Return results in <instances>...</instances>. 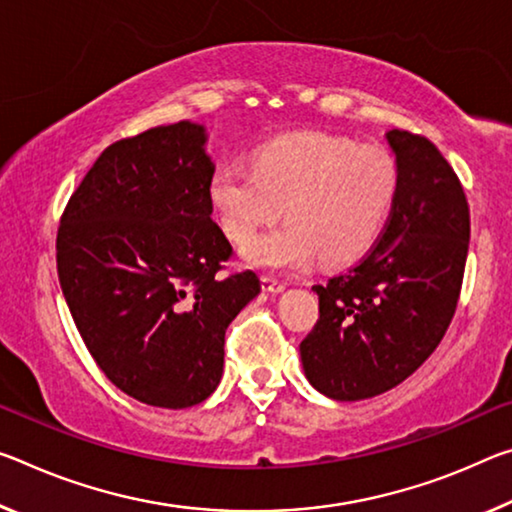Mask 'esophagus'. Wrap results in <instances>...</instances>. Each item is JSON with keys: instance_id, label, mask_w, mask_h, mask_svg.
I'll use <instances>...</instances> for the list:
<instances>
[{"instance_id": "34e87169", "label": "esophagus", "mask_w": 512, "mask_h": 512, "mask_svg": "<svg viewBox=\"0 0 512 512\" xmlns=\"http://www.w3.org/2000/svg\"><path fill=\"white\" fill-rule=\"evenodd\" d=\"M285 282L273 278V275H262V289L269 291V294H280V291H285Z\"/></svg>"}]
</instances>
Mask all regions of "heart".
I'll return each mask as SVG.
<instances>
[{
    "label": "heart",
    "instance_id": "heart-1",
    "mask_svg": "<svg viewBox=\"0 0 512 512\" xmlns=\"http://www.w3.org/2000/svg\"><path fill=\"white\" fill-rule=\"evenodd\" d=\"M399 168L376 145L337 136H287L257 152L255 170L225 166L209 184V200L223 232L248 241L277 220L288 223L250 241L243 257L264 269H303L319 257L342 266L362 257L392 212Z\"/></svg>",
    "mask_w": 512,
    "mask_h": 512
}]
</instances>
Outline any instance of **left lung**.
I'll list each match as a JSON object with an SVG mask.
<instances>
[{"label": "left lung", "mask_w": 512, "mask_h": 512, "mask_svg": "<svg viewBox=\"0 0 512 512\" xmlns=\"http://www.w3.org/2000/svg\"><path fill=\"white\" fill-rule=\"evenodd\" d=\"M399 189L358 264L314 285L319 321L300 342L321 394L360 401L403 383L456 314L469 248V205L456 170L424 136L392 129Z\"/></svg>", "instance_id": "1"}]
</instances>
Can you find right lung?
<instances>
[{"instance_id": "right-lung-1", "label": "right lung", "mask_w": 512, "mask_h": 512, "mask_svg": "<svg viewBox=\"0 0 512 512\" xmlns=\"http://www.w3.org/2000/svg\"><path fill=\"white\" fill-rule=\"evenodd\" d=\"M205 127L189 120L111 143L72 193L56 271L97 367L132 399L182 410L223 376L225 330L259 294L223 275L232 246L212 221Z\"/></svg>"}]
</instances>
